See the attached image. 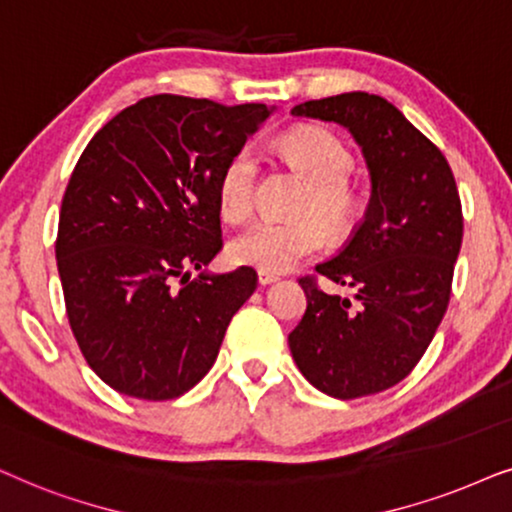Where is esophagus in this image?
I'll use <instances>...</instances> for the list:
<instances>
[{"mask_svg":"<svg viewBox=\"0 0 512 512\" xmlns=\"http://www.w3.org/2000/svg\"><path fill=\"white\" fill-rule=\"evenodd\" d=\"M257 281H260V285H271L278 281V276L269 274V271H260V274H257Z\"/></svg>","mask_w":512,"mask_h":512,"instance_id":"obj_1","label":"esophagus"}]
</instances>
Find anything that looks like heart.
<instances>
[{
	"label": "heart",
	"instance_id": "b5f03b06",
	"mask_svg": "<svg viewBox=\"0 0 512 512\" xmlns=\"http://www.w3.org/2000/svg\"><path fill=\"white\" fill-rule=\"evenodd\" d=\"M283 152L302 170L309 189L299 201L295 220H257L229 243L236 264L281 274L325 245V223L335 234L344 231L358 213V196L346 177L353 154L335 133L318 126H299L283 138ZM260 159L252 147H241L224 163L217 180V206L231 222L243 220L255 206Z\"/></svg>",
	"mask_w": 512,
	"mask_h": 512
}]
</instances>
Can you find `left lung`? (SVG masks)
Segmentation results:
<instances>
[{
  "label": "left lung",
  "instance_id": "left-lung-1",
  "mask_svg": "<svg viewBox=\"0 0 512 512\" xmlns=\"http://www.w3.org/2000/svg\"><path fill=\"white\" fill-rule=\"evenodd\" d=\"M295 117L335 121L363 149L372 194L363 222L320 276H302L306 311L288 335L299 372L318 391L353 400L403 381L424 356L452 292L463 215L452 168L398 107L363 91L309 100Z\"/></svg>",
  "mask_w": 512,
  "mask_h": 512
}]
</instances>
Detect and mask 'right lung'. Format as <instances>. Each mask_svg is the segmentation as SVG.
<instances>
[{"mask_svg": "<svg viewBox=\"0 0 512 512\" xmlns=\"http://www.w3.org/2000/svg\"><path fill=\"white\" fill-rule=\"evenodd\" d=\"M274 107L152 95L107 121L72 170L56 260L91 370L114 391L173 400L199 384L257 274H202L222 250L217 180Z\"/></svg>", "mask_w": 512, "mask_h": 512, "instance_id": "add662e5", "label": "right lung"}]
</instances>
